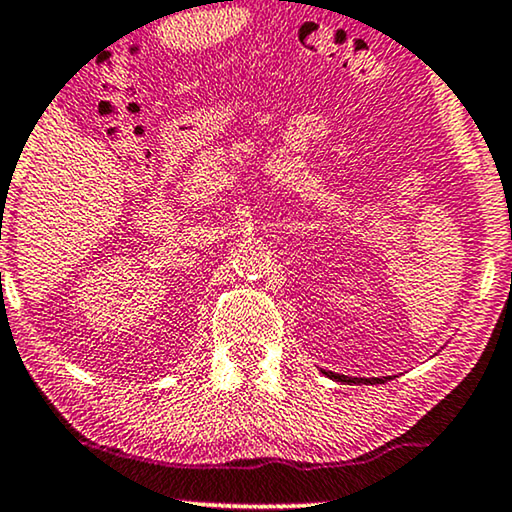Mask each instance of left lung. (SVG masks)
<instances>
[{"label": "left lung", "mask_w": 512, "mask_h": 512, "mask_svg": "<svg viewBox=\"0 0 512 512\" xmlns=\"http://www.w3.org/2000/svg\"><path fill=\"white\" fill-rule=\"evenodd\" d=\"M328 377H331V380H335V382H347V384H382V382H387L389 377H347V375H335V373H326Z\"/></svg>", "instance_id": "8db88e82"}]
</instances>
